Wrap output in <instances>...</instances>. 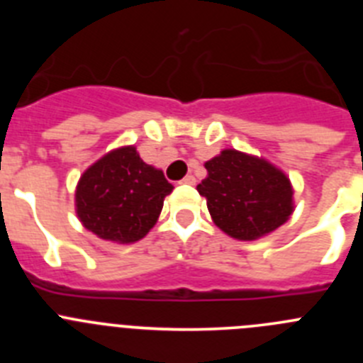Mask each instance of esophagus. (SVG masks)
Listing matches in <instances>:
<instances>
[{
    "instance_id": "obj_1",
    "label": "esophagus",
    "mask_w": 363,
    "mask_h": 363,
    "mask_svg": "<svg viewBox=\"0 0 363 363\" xmlns=\"http://www.w3.org/2000/svg\"><path fill=\"white\" fill-rule=\"evenodd\" d=\"M182 184L194 185V184H196V178H194V176H192V174H187L184 179H182Z\"/></svg>"
}]
</instances>
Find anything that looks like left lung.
Returning <instances> with one entry per match:
<instances>
[{"mask_svg":"<svg viewBox=\"0 0 363 363\" xmlns=\"http://www.w3.org/2000/svg\"><path fill=\"white\" fill-rule=\"evenodd\" d=\"M209 176L198 185L214 223L238 240H256L289 220V178L265 160L234 149L205 163Z\"/></svg>","mask_w":363,"mask_h":363,"instance_id":"left-lung-1","label":"left lung"}]
</instances>
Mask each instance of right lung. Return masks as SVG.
Here are the masks:
<instances>
[{
	"mask_svg": "<svg viewBox=\"0 0 363 363\" xmlns=\"http://www.w3.org/2000/svg\"><path fill=\"white\" fill-rule=\"evenodd\" d=\"M172 189L134 147H121L83 172L76 187V213L99 238L138 242L152 229Z\"/></svg>",
	"mask_w": 363,
	"mask_h": 363,
	"instance_id": "1",
	"label": "right lung"
}]
</instances>
